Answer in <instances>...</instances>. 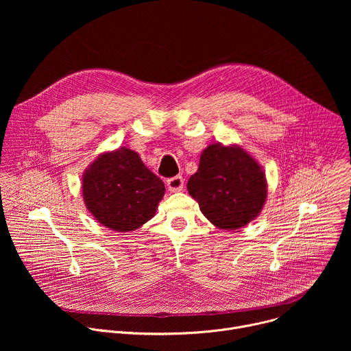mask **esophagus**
Segmentation results:
<instances>
[{"label": "esophagus", "mask_w": 351, "mask_h": 351, "mask_svg": "<svg viewBox=\"0 0 351 351\" xmlns=\"http://www.w3.org/2000/svg\"><path fill=\"white\" fill-rule=\"evenodd\" d=\"M183 183H184V180H183V178L180 175L173 176V178L167 180V186H168V189L171 191H180V190H183Z\"/></svg>", "instance_id": "obj_1"}]
</instances>
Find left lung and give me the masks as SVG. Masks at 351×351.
Instances as JSON below:
<instances>
[{
	"label": "left lung",
	"mask_w": 351,
	"mask_h": 351,
	"mask_svg": "<svg viewBox=\"0 0 351 351\" xmlns=\"http://www.w3.org/2000/svg\"><path fill=\"white\" fill-rule=\"evenodd\" d=\"M204 217L222 230H236L256 219L267 202L263 167L237 144H210L187 183Z\"/></svg>",
	"instance_id": "left-lung-1"
}]
</instances>
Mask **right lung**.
<instances>
[{
	"label": "right lung",
	"instance_id": "obj_1",
	"mask_svg": "<svg viewBox=\"0 0 351 351\" xmlns=\"http://www.w3.org/2000/svg\"><path fill=\"white\" fill-rule=\"evenodd\" d=\"M82 194L97 222L125 233L156 215L165 186L136 152L121 147L99 154L88 165L82 176Z\"/></svg>",
	"mask_w": 351,
	"mask_h": 351
}]
</instances>
